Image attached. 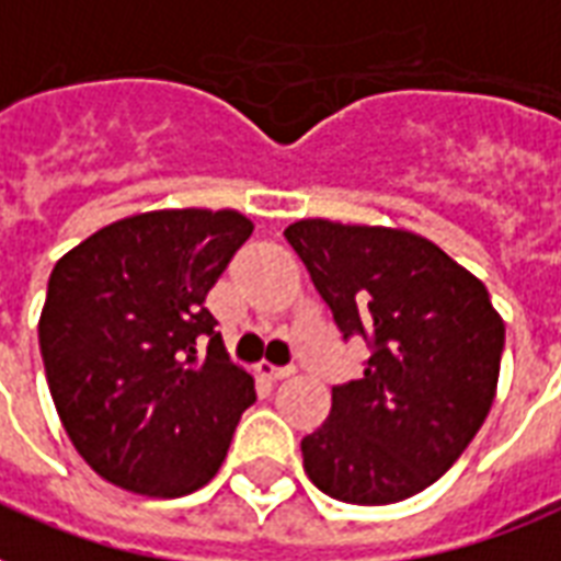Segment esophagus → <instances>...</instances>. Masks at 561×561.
<instances>
[{"mask_svg": "<svg viewBox=\"0 0 561 561\" xmlns=\"http://www.w3.org/2000/svg\"><path fill=\"white\" fill-rule=\"evenodd\" d=\"M255 370H259V376H262V379H267V382H282V379H288V376H294V367L259 365V367H255Z\"/></svg>", "mask_w": 561, "mask_h": 561, "instance_id": "34e87169", "label": "esophagus"}]
</instances>
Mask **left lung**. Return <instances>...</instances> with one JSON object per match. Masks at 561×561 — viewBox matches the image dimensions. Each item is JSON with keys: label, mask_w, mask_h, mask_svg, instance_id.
<instances>
[{"label": "left lung", "mask_w": 561, "mask_h": 561, "mask_svg": "<svg viewBox=\"0 0 561 561\" xmlns=\"http://www.w3.org/2000/svg\"><path fill=\"white\" fill-rule=\"evenodd\" d=\"M285 238L341 337L370 350L302 438L306 473L356 506L412 497L450 470L494 403L506 327L489 290L403 229L297 220Z\"/></svg>", "instance_id": "obj_1"}]
</instances>
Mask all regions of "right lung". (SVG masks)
<instances>
[{"label": "right lung", "instance_id": "right-lung-1", "mask_svg": "<svg viewBox=\"0 0 561 561\" xmlns=\"http://www.w3.org/2000/svg\"><path fill=\"white\" fill-rule=\"evenodd\" d=\"M250 234L238 211H149L55 264L37 327L46 382L102 480L182 497L220 470L255 385L226 356L205 297Z\"/></svg>", "mask_w": 561, "mask_h": 561}]
</instances>
